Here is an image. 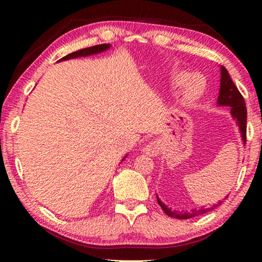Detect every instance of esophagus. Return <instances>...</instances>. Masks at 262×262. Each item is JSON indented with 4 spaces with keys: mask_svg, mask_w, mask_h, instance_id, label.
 Returning a JSON list of instances; mask_svg holds the SVG:
<instances>
[{
    "mask_svg": "<svg viewBox=\"0 0 262 262\" xmlns=\"http://www.w3.org/2000/svg\"><path fill=\"white\" fill-rule=\"evenodd\" d=\"M143 151L149 155V156H156V155L158 154L159 151V144L158 142L156 141H151L150 143H148L147 145L144 147V150Z\"/></svg>",
    "mask_w": 262,
    "mask_h": 262,
    "instance_id": "esophagus-1",
    "label": "esophagus"
}]
</instances>
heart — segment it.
<instances>
[{
  "label": "heart",
  "instance_id": "heart-1",
  "mask_svg": "<svg viewBox=\"0 0 262 262\" xmlns=\"http://www.w3.org/2000/svg\"><path fill=\"white\" fill-rule=\"evenodd\" d=\"M188 79H189V75L183 74L178 77V83L184 84L187 82ZM201 91H202V84L199 83L196 79H192V81L188 83L187 88H186V95H187L189 98H192V99L198 98V97L200 96Z\"/></svg>",
  "mask_w": 262,
  "mask_h": 262
}]
</instances>
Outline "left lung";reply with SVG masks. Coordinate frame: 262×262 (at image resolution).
I'll return each instance as SVG.
<instances>
[{"instance_id":"obj_1","label":"left lung","mask_w":262,"mask_h":262,"mask_svg":"<svg viewBox=\"0 0 262 262\" xmlns=\"http://www.w3.org/2000/svg\"><path fill=\"white\" fill-rule=\"evenodd\" d=\"M217 104L222 106H230L231 107V114L234 119H237L238 126L241 128L243 140L245 142L246 140V121H247V110H246V104L245 100H244V97L242 96L241 92H239L238 88L236 84L230 77L228 70L225 67H221V89H220V95L219 99H217ZM158 205L161 206L163 211L165 212L167 216L173 217V219H179V220H187L192 219V217L206 214L209 209H194L189 212L186 211H174L171 210L170 208L166 207L164 203L157 199ZM216 207V206H215Z\"/></svg>"}]
</instances>
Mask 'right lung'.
Instances as JSON below:
<instances>
[{
    "label": "right lung",
    "mask_w": 262,
    "mask_h": 262,
    "mask_svg": "<svg viewBox=\"0 0 262 262\" xmlns=\"http://www.w3.org/2000/svg\"><path fill=\"white\" fill-rule=\"evenodd\" d=\"M108 47H110L108 43H101V45H96V46L86 47V48H83V50H79V51L70 53V54L66 55L64 57H62L61 60H68V59H72V57L86 56V55L96 54V53H100V52H103V51H105V50H107Z\"/></svg>",
    "instance_id": "1"
}]
</instances>
